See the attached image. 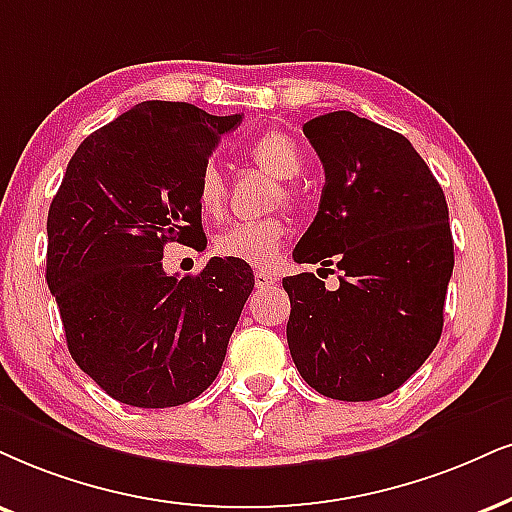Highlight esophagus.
Returning a JSON list of instances; mask_svg holds the SVG:
<instances>
[{
	"label": "esophagus",
	"instance_id": "1",
	"mask_svg": "<svg viewBox=\"0 0 512 512\" xmlns=\"http://www.w3.org/2000/svg\"><path fill=\"white\" fill-rule=\"evenodd\" d=\"M277 280H280V277H277V273H270V270H256L254 273V282L258 289H266L270 285H275Z\"/></svg>",
	"mask_w": 512,
	"mask_h": 512
}]
</instances>
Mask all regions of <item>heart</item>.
<instances>
[{"mask_svg":"<svg viewBox=\"0 0 512 512\" xmlns=\"http://www.w3.org/2000/svg\"><path fill=\"white\" fill-rule=\"evenodd\" d=\"M249 156L258 168H263L268 175H273L275 180L282 182L296 180L299 178L301 168H304L301 151L294 144L292 137H287L285 132L277 130H270L266 135L256 137L249 147ZM280 199H292V189L287 185L280 189V194H277V201ZM197 204L201 208V213L208 218H216L223 213L225 178L216 163H206V166L201 168L197 180ZM285 235L287 223L277 216L239 220V223H232L220 232L216 242H213V249L225 258H235V261L249 263V266L268 268L273 266L277 256H280Z\"/></svg>","mask_w":512,"mask_h":512,"instance_id":"b5f03b06","label":"heart"}]
</instances>
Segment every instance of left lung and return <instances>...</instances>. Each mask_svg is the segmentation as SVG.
I'll list each match as a JSON object with an SVG mask.
<instances>
[{
  "label": "left lung",
  "mask_w": 512,
  "mask_h": 512,
  "mask_svg": "<svg viewBox=\"0 0 512 512\" xmlns=\"http://www.w3.org/2000/svg\"><path fill=\"white\" fill-rule=\"evenodd\" d=\"M325 168L318 216L296 263L339 270V289L313 273L282 280L287 344L318 394L372 401L427 361L444 327L453 273L449 206L430 166L399 132L332 111L304 125Z\"/></svg>",
  "instance_id": "8db88e82"
}]
</instances>
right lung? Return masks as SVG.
<instances>
[{"label": "right lung", "mask_w": 512, "mask_h": 512, "mask_svg": "<svg viewBox=\"0 0 512 512\" xmlns=\"http://www.w3.org/2000/svg\"><path fill=\"white\" fill-rule=\"evenodd\" d=\"M239 123V113L142 102L68 161L47 216V285L73 361L111 399L180 406L218 377L254 273L213 256L178 277L161 258L168 242L204 237L199 173Z\"/></svg>", "instance_id": "1"}]
</instances>
